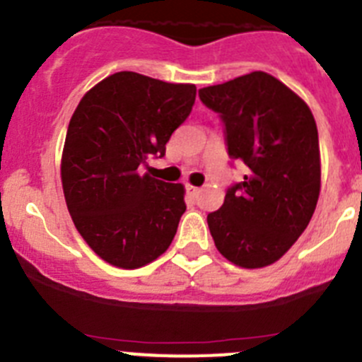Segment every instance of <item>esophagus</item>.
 <instances>
[{"label": "esophagus", "mask_w": 362, "mask_h": 362, "mask_svg": "<svg viewBox=\"0 0 362 362\" xmlns=\"http://www.w3.org/2000/svg\"><path fill=\"white\" fill-rule=\"evenodd\" d=\"M186 192H188L192 197H197L200 193V188H197V186H192V185H186Z\"/></svg>", "instance_id": "obj_1"}]
</instances>
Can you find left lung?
I'll return each instance as SVG.
<instances>
[{"label":"left lung","instance_id":"obj_1","mask_svg":"<svg viewBox=\"0 0 362 362\" xmlns=\"http://www.w3.org/2000/svg\"><path fill=\"white\" fill-rule=\"evenodd\" d=\"M220 114L227 151L248 174L207 214L218 252L245 269L280 260L310 223L320 195L318 132L310 107L266 71L199 89Z\"/></svg>","mask_w":362,"mask_h":362}]
</instances>
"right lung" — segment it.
<instances>
[{
  "instance_id": "obj_1",
  "label": "right lung",
  "mask_w": 362,
  "mask_h": 362,
  "mask_svg": "<svg viewBox=\"0 0 362 362\" xmlns=\"http://www.w3.org/2000/svg\"><path fill=\"white\" fill-rule=\"evenodd\" d=\"M195 95L193 84L117 71L93 86L71 116L61 156L64 200L78 234L110 266H146L176 235L185 186L139 167L165 155Z\"/></svg>"
}]
</instances>
